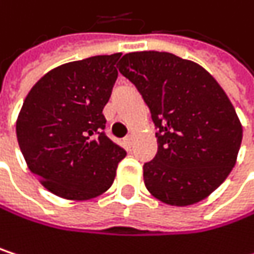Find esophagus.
I'll return each mask as SVG.
<instances>
[{
	"mask_svg": "<svg viewBox=\"0 0 254 254\" xmlns=\"http://www.w3.org/2000/svg\"><path fill=\"white\" fill-rule=\"evenodd\" d=\"M124 144H125V147H127V148H130V147H132V144H133V136H132V135L127 136V138L124 139Z\"/></svg>",
	"mask_w": 254,
	"mask_h": 254,
	"instance_id": "34e87169",
	"label": "esophagus"
}]
</instances>
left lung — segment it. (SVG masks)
<instances>
[{
    "label": "left lung",
    "instance_id": "left-lung-1",
    "mask_svg": "<svg viewBox=\"0 0 254 254\" xmlns=\"http://www.w3.org/2000/svg\"><path fill=\"white\" fill-rule=\"evenodd\" d=\"M119 72L142 95L157 127V154L144 165L150 194L171 206L210 195L235 166L243 127L206 69L171 53L125 54Z\"/></svg>",
    "mask_w": 254,
    "mask_h": 254
}]
</instances>
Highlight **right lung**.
<instances>
[{
	"mask_svg": "<svg viewBox=\"0 0 254 254\" xmlns=\"http://www.w3.org/2000/svg\"><path fill=\"white\" fill-rule=\"evenodd\" d=\"M121 53L54 67L26 95L16 122L26 165L53 194L89 200L106 192L127 151L104 133L103 109Z\"/></svg>",
	"mask_w": 254,
	"mask_h": 254,
	"instance_id": "obj_1",
	"label": "right lung"
}]
</instances>
